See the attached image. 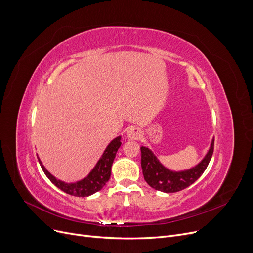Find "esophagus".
I'll return each instance as SVG.
<instances>
[{"mask_svg": "<svg viewBox=\"0 0 253 253\" xmlns=\"http://www.w3.org/2000/svg\"><path fill=\"white\" fill-rule=\"evenodd\" d=\"M126 137L129 140H139L142 137V131H141V129H139L137 127H130L127 130Z\"/></svg>", "mask_w": 253, "mask_h": 253, "instance_id": "esophagus-1", "label": "esophagus"}]
</instances>
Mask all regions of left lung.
I'll return each instance as SVG.
<instances>
[{"instance_id": "obj_1", "label": "left lung", "mask_w": 253, "mask_h": 253, "mask_svg": "<svg viewBox=\"0 0 253 253\" xmlns=\"http://www.w3.org/2000/svg\"><path fill=\"white\" fill-rule=\"evenodd\" d=\"M214 150V139L204 159L195 167L183 171H173L166 168L147 147H141V167L145 181L154 189L163 192H177L182 190L197 180L205 172Z\"/></svg>"}]
</instances>
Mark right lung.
<instances>
[{
	"mask_svg": "<svg viewBox=\"0 0 253 253\" xmlns=\"http://www.w3.org/2000/svg\"><path fill=\"white\" fill-rule=\"evenodd\" d=\"M120 140H122V136H118L108 144V146L104 150L100 160L95 164L89 174L85 178H83L74 183H66L62 181V180L56 179L53 175H51L46 170V168L43 166L39 158L38 161L44 174L56 187H58L61 190L65 191L66 194L71 196L82 198L88 197L93 195L94 192L101 190L104 187V185L108 182V180L110 179L111 167L113 161L115 159L118 148L122 145Z\"/></svg>",
	"mask_w": 253,
	"mask_h": 253,
	"instance_id": "add662e5",
	"label": "right lung"
}]
</instances>
